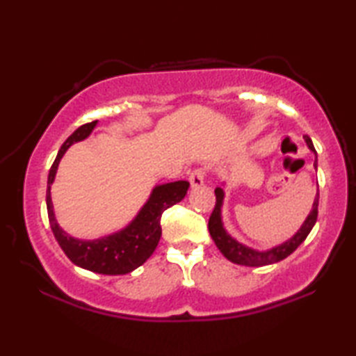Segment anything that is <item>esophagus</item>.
Returning a JSON list of instances; mask_svg holds the SVG:
<instances>
[{"instance_id":"34e87169","label":"esophagus","mask_w":356,"mask_h":356,"mask_svg":"<svg viewBox=\"0 0 356 356\" xmlns=\"http://www.w3.org/2000/svg\"><path fill=\"white\" fill-rule=\"evenodd\" d=\"M190 184L191 188H200L204 185V171L202 170H195L190 174Z\"/></svg>"}]
</instances>
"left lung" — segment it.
<instances>
[{"mask_svg": "<svg viewBox=\"0 0 356 356\" xmlns=\"http://www.w3.org/2000/svg\"><path fill=\"white\" fill-rule=\"evenodd\" d=\"M305 143L306 146L309 147L311 152L316 154L314 144H312L309 136H305ZM314 170L317 171V154H316V161H314ZM222 186H225V182L215 188L216 202H215L213 212L210 215V220H209V232H210V237H212V240L216 245V248L221 251V254L225 256L227 261H231L234 264L245 265V267H264V265H270V264H276L282 261V259H286L289 254H292V252L305 242V238L309 236L311 229L314 227L317 221L318 193H316L314 202H312V210L309 212V215L306 216L303 225L300 226L298 231L295 232L291 238H287L286 242H282L268 250L251 248V246H246L242 242H238L237 238H234L231 234L226 231L225 222H222V215H221L222 202H225V188H222Z\"/></svg>", "mask_w": 356, "mask_h": 356, "instance_id": "8db88e82", "label": "left lung"}]
</instances>
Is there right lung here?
<instances>
[{"instance_id":"1","label":"right lung","mask_w":356,"mask_h":356,"mask_svg":"<svg viewBox=\"0 0 356 356\" xmlns=\"http://www.w3.org/2000/svg\"><path fill=\"white\" fill-rule=\"evenodd\" d=\"M97 120L84 124L72 134L59 149L48 172L47 212L53 236L72 262L78 267L100 275H125L134 272L152 256L161 237L160 218L168 207L180 202L188 191L186 180L155 185L149 200L127 226L100 238H75L59 226L51 202V185L55 182L59 161L72 144L80 143L92 134Z\"/></svg>"}]
</instances>
